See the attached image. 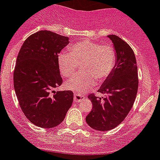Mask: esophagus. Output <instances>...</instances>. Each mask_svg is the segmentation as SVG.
<instances>
[{
	"label": "esophagus",
	"mask_w": 160,
	"mask_h": 160,
	"mask_svg": "<svg viewBox=\"0 0 160 160\" xmlns=\"http://www.w3.org/2000/svg\"><path fill=\"white\" fill-rule=\"evenodd\" d=\"M84 99V96L82 95V94L77 93V92H75L74 93V101L75 102H80L82 101Z\"/></svg>",
	"instance_id": "obj_1"
}]
</instances>
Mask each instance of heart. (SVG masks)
Wrapping results in <instances>:
<instances>
[{
	"instance_id": "heart-1",
	"label": "heart",
	"mask_w": 160,
	"mask_h": 160,
	"mask_svg": "<svg viewBox=\"0 0 160 160\" xmlns=\"http://www.w3.org/2000/svg\"><path fill=\"white\" fill-rule=\"evenodd\" d=\"M116 53L110 45H101L91 41L80 42L69 48V52L58 55V66L62 76L69 78L80 65L81 72L66 82L65 87L83 93L93 88L97 80L103 82L114 68Z\"/></svg>"
}]
</instances>
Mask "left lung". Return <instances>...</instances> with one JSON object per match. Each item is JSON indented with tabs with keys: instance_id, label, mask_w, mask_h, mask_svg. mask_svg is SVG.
Returning <instances> with one entry per match:
<instances>
[{
	"instance_id": "8db88e82",
	"label": "left lung",
	"mask_w": 160,
	"mask_h": 160,
	"mask_svg": "<svg viewBox=\"0 0 160 160\" xmlns=\"http://www.w3.org/2000/svg\"><path fill=\"white\" fill-rule=\"evenodd\" d=\"M116 53V63L110 76L98 92L105 97L89 95L92 109L86 117L91 128L99 131L114 129L122 123L135 101L138 87L136 58L131 47L117 35H108Z\"/></svg>"
}]
</instances>
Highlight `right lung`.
Listing matches in <instances>:
<instances>
[{
	"instance_id": "1",
	"label": "right lung",
	"mask_w": 160,
	"mask_h": 160,
	"mask_svg": "<svg viewBox=\"0 0 160 160\" xmlns=\"http://www.w3.org/2000/svg\"><path fill=\"white\" fill-rule=\"evenodd\" d=\"M68 37L40 30L26 38L19 51L13 72V86L25 116L41 128H53L64 120L73 92L55 91L63 83L58 55Z\"/></svg>"
}]
</instances>
